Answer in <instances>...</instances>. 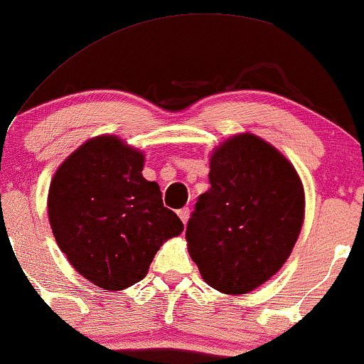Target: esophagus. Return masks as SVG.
<instances>
[{"label": "esophagus", "instance_id": "obj_1", "mask_svg": "<svg viewBox=\"0 0 364 364\" xmlns=\"http://www.w3.org/2000/svg\"><path fill=\"white\" fill-rule=\"evenodd\" d=\"M177 215H178V218H181V220H182V223L186 225V223H187V220H189V216H191V209H189V208H182V209H178Z\"/></svg>", "mask_w": 364, "mask_h": 364}]
</instances>
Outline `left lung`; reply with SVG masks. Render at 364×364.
<instances>
[{
    "instance_id": "1",
    "label": "left lung",
    "mask_w": 364,
    "mask_h": 364,
    "mask_svg": "<svg viewBox=\"0 0 364 364\" xmlns=\"http://www.w3.org/2000/svg\"><path fill=\"white\" fill-rule=\"evenodd\" d=\"M209 187L189 218V254L211 288L245 294L274 276L303 225L296 170L274 146L238 134L213 153Z\"/></svg>"
}]
</instances>
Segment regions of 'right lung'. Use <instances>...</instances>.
Wrapping results in <instances>:
<instances>
[{
  "label": "right lung",
  "mask_w": 364,
  "mask_h": 364,
  "mask_svg": "<svg viewBox=\"0 0 364 364\" xmlns=\"http://www.w3.org/2000/svg\"><path fill=\"white\" fill-rule=\"evenodd\" d=\"M144 156L115 136H98L59 166L49 221L59 249L93 284L121 291L146 276L161 243L183 225L160 186L141 175Z\"/></svg>",
  "instance_id": "1"
}]
</instances>
